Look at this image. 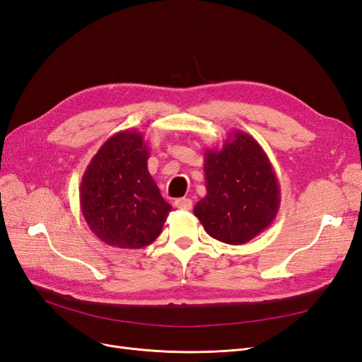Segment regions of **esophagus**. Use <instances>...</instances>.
Returning <instances> with one entry per match:
<instances>
[{"label":"esophagus","instance_id":"obj_1","mask_svg":"<svg viewBox=\"0 0 362 362\" xmlns=\"http://www.w3.org/2000/svg\"><path fill=\"white\" fill-rule=\"evenodd\" d=\"M192 199H189V198H180V199H177L175 201V206L178 208V210H184V211H189V210H192Z\"/></svg>","mask_w":362,"mask_h":362}]
</instances>
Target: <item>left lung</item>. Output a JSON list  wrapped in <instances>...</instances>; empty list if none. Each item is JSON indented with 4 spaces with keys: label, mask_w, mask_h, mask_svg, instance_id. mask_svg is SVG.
<instances>
[{
    "label": "left lung",
    "mask_w": 362,
    "mask_h": 362,
    "mask_svg": "<svg viewBox=\"0 0 362 362\" xmlns=\"http://www.w3.org/2000/svg\"><path fill=\"white\" fill-rule=\"evenodd\" d=\"M206 194L194 205L208 235L226 245H245L267 229L281 205L276 173L258 141L233 131L221 149L204 154Z\"/></svg>",
    "instance_id": "obj_1"
}]
</instances>
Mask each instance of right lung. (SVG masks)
Wrapping results in <instances>:
<instances>
[{
    "mask_svg": "<svg viewBox=\"0 0 362 362\" xmlns=\"http://www.w3.org/2000/svg\"><path fill=\"white\" fill-rule=\"evenodd\" d=\"M149 148L137 129L112 136L84 170L80 206L92 233L113 247L141 249L156 242L172 205L148 170Z\"/></svg>",
    "mask_w": 362,
    "mask_h": 362,
    "instance_id": "obj_1",
    "label": "right lung"
}]
</instances>
